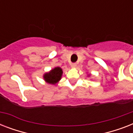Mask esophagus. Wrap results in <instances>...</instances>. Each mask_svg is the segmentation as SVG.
I'll list each match as a JSON object with an SVG mask.
<instances>
[{
    "instance_id": "esophagus-1",
    "label": "esophagus",
    "mask_w": 133,
    "mask_h": 133,
    "mask_svg": "<svg viewBox=\"0 0 133 133\" xmlns=\"http://www.w3.org/2000/svg\"><path fill=\"white\" fill-rule=\"evenodd\" d=\"M71 66H72V68H76L77 67V63H72L71 64Z\"/></svg>"
}]
</instances>
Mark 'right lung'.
Returning a JSON list of instances; mask_svg holds the SVG:
<instances>
[{"label": "right lung", "mask_w": 133, "mask_h": 133, "mask_svg": "<svg viewBox=\"0 0 133 133\" xmlns=\"http://www.w3.org/2000/svg\"><path fill=\"white\" fill-rule=\"evenodd\" d=\"M63 71L60 67H56L49 72L45 73L43 75V79L45 81L50 84H56L60 81L62 77Z\"/></svg>", "instance_id": "right-lung-1"}]
</instances>
